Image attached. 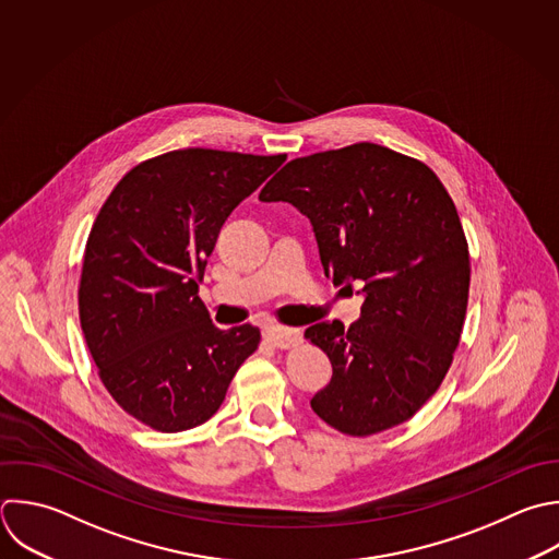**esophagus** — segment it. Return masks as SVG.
Segmentation results:
<instances>
[{
  "mask_svg": "<svg viewBox=\"0 0 559 559\" xmlns=\"http://www.w3.org/2000/svg\"><path fill=\"white\" fill-rule=\"evenodd\" d=\"M264 338H266L273 347L288 349V347H295V345L301 341V334H299V330H293V328L271 325V328L264 330Z\"/></svg>",
  "mask_w": 559,
  "mask_h": 559,
  "instance_id": "esophagus-1",
  "label": "esophagus"
}]
</instances>
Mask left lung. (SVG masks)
I'll list each match as a JSON object with an SVG mask.
<instances>
[{
	"label": "left lung",
	"instance_id": "left-lung-1",
	"mask_svg": "<svg viewBox=\"0 0 559 559\" xmlns=\"http://www.w3.org/2000/svg\"><path fill=\"white\" fill-rule=\"evenodd\" d=\"M310 218L325 277L360 286V319L306 330L332 362L310 400L332 428L365 437L411 419L439 389L459 345L469 253L437 175L360 142L288 162L260 192Z\"/></svg>",
	"mask_w": 559,
	"mask_h": 559
}]
</instances>
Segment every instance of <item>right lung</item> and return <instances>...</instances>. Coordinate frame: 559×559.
Wrapping results in <instances>:
<instances>
[{"mask_svg": "<svg viewBox=\"0 0 559 559\" xmlns=\"http://www.w3.org/2000/svg\"><path fill=\"white\" fill-rule=\"evenodd\" d=\"M284 162L173 151L127 173L96 216L81 328L103 384L142 424L181 432L207 421L258 349V328L212 323L199 284L227 216Z\"/></svg>", "mask_w": 559, "mask_h": 559, "instance_id": "1", "label": "right lung"}]
</instances>
